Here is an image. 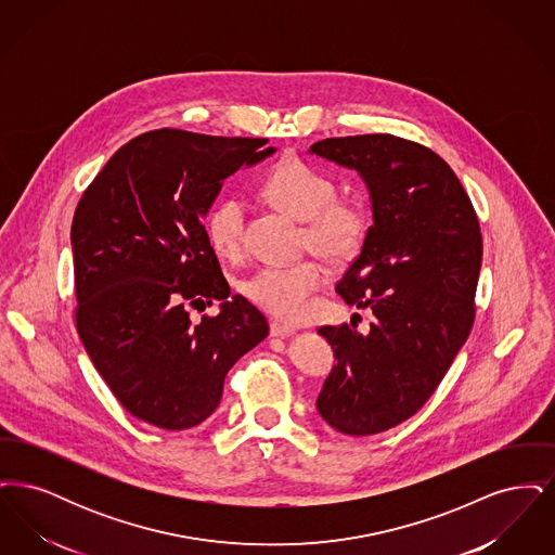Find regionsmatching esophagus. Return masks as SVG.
Segmentation results:
<instances>
[{
  "label": "esophagus",
  "instance_id": "obj_1",
  "mask_svg": "<svg viewBox=\"0 0 555 555\" xmlns=\"http://www.w3.org/2000/svg\"><path fill=\"white\" fill-rule=\"evenodd\" d=\"M270 335H272V337H281V339H285V337L295 335V328H293V326H287V324H281V322H270Z\"/></svg>",
  "mask_w": 555,
  "mask_h": 555
}]
</instances>
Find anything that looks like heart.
<instances>
[{
	"instance_id": "1",
	"label": "heart",
	"mask_w": 555,
	"mask_h": 555,
	"mask_svg": "<svg viewBox=\"0 0 555 555\" xmlns=\"http://www.w3.org/2000/svg\"><path fill=\"white\" fill-rule=\"evenodd\" d=\"M262 195L293 218L304 220L301 241L324 260L344 264L353 260L369 235L366 206L356 197H337L335 181L304 159L279 162L262 183ZM245 208L229 195L206 216V235L216 254L237 258L243 247ZM326 281V268L317 260L258 268L243 283V295L281 320H301L310 312L312 295Z\"/></svg>"
}]
</instances>
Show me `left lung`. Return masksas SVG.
<instances>
[{"mask_svg": "<svg viewBox=\"0 0 555 555\" xmlns=\"http://www.w3.org/2000/svg\"><path fill=\"white\" fill-rule=\"evenodd\" d=\"M320 158L360 172L374 224L337 293L370 308L369 335L320 326L333 366L317 399L344 435L389 430L414 416L443 380L475 324L482 237L473 202L448 162L396 134L322 139Z\"/></svg>", "mask_w": 555, "mask_h": 555, "instance_id": "1", "label": "left lung"}]
</instances>
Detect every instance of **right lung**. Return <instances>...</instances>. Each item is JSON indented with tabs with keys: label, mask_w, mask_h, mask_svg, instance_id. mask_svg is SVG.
Returning <instances> with one entry per match:
<instances>
[{
	"label": "right lung",
	"mask_w": 555,
	"mask_h": 555,
	"mask_svg": "<svg viewBox=\"0 0 555 555\" xmlns=\"http://www.w3.org/2000/svg\"><path fill=\"white\" fill-rule=\"evenodd\" d=\"M268 139L179 129L143 132L107 159L73 220L77 331L109 391L164 430L204 423L224 376L266 339L268 322L231 295L202 218ZM222 300L193 323L188 308Z\"/></svg>",
	"instance_id": "right-lung-1"
}]
</instances>
